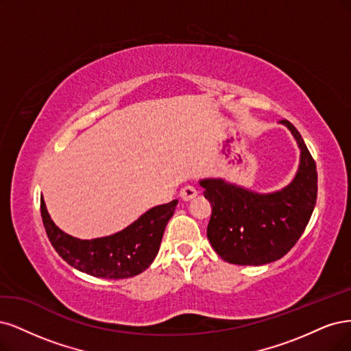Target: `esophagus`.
<instances>
[{
    "label": "esophagus",
    "instance_id": "obj_1",
    "mask_svg": "<svg viewBox=\"0 0 351 351\" xmlns=\"http://www.w3.org/2000/svg\"><path fill=\"white\" fill-rule=\"evenodd\" d=\"M197 194H198V191H197V188H195V186H192V185H185L182 189H180V192H179V197L182 198L184 201H191L192 198H195V197H197Z\"/></svg>",
    "mask_w": 351,
    "mask_h": 351
}]
</instances>
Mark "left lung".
Wrapping results in <instances>:
<instances>
[{
	"label": "left lung",
	"mask_w": 351,
	"mask_h": 351,
	"mask_svg": "<svg viewBox=\"0 0 351 351\" xmlns=\"http://www.w3.org/2000/svg\"><path fill=\"white\" fill-rule=\"evenodd\" d=\"M300 149L299 171L291 184L273 194H256L224 182L202 179L213 213L207 237L226 263L264 265L285 256L306 229L318 194V173L302 135L287 119Z\"/></svg>",
	"instance_id": "left-lung-1"
}]
</instances>
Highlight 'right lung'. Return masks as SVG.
<instances>
[{
    "label": "right lung",
    "instance_id": "add662e5",
    "mask_svg": "<svg viewBox=\"0 0 351 351\" xmlns=\"http://www.w3.org/2000/svg\"><path fill=\"white\" fill-rule=\"evenodd\" d=\"M178 199L150 208L115 234L83 241L64 233L51 220L40 198L45 230L58 255L82 273L100 278H128L150 267L159 252L167 221L175 213Z\"/></svg>",
    "mask_w": 351,
    "mask_h": 351
}]
</instances>
